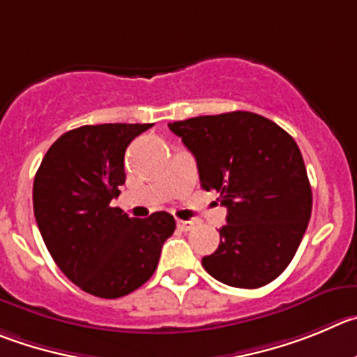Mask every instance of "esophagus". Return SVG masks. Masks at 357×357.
Wrapping results in <instances>:
<instances>
[{
	"mask_svg": "<svg viewBox=\"0 0 357 357\" xmlns=\"http://www.w3.org/2000/svg\"><path fill=\"white\" fill-rule=\"evenodd\" d=\"M178 224V229L179 231H192V229L195 227V222H192V220H178L176 222Z\"/></svg>",
	"mask_w": 357,
	"mask_h": 357,
	"instance_id": "1",
	"label": "esophagus"
}]
</instances>
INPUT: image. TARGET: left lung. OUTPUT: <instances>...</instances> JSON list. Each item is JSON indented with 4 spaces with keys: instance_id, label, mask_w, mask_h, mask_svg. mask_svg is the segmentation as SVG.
Returning a JSON list of instances; mask_svg holds the SVG:
<instances>
[{
    "instance_id": "1",
    "label": "left lung",
    "mask_w": 357,
    "mask_h": 357,
    "mask_svg": "<svg viewBox=\"0 0 357 357\" xmlns=\"http://www.w3.org/2000/svg\"><path fill=\"white\" fill-rule=\"evenodd\" d=\"M197 160L204 190L227 208L220 245L202 257L222 284L257 289L284 273L312 215V188L294 139L246 111L169 123Z\"/></svg>"
}]
</instances>
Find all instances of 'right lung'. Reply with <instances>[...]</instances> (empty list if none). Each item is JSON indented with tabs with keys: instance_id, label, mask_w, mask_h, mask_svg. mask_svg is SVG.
Here are the masks:
<instances>
[{
	"instance_id": "right-lung-1",
	"label": "right lung",
	"mask_w": 357,
	"mask_h": 357,
	"mask_svg": "<svg viewBox=\"0 0 357 357\" xmlns=\"http://www.w3.org/2000/svg\"><path fill=\"white\" fill-rule=\"evenodd\" d=\"M151 123L70 130L49 148L33 183L36 225L58 268L96 298L116 299L146 284L176 229L165 211L130 218L111 201L125 183V151Z\"/></svg>"
}]
</instances>
